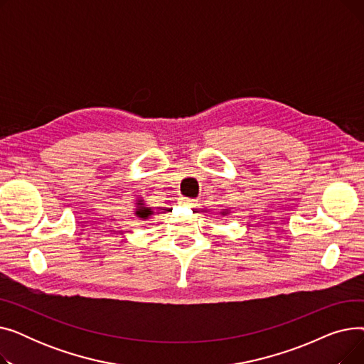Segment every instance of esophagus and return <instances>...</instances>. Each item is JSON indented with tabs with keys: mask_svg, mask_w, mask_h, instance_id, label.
Masks as SVG:
<instances>
[{
	"mask_svg": "<svg viewBox=\"0 0 364 364\" xmlns=\"http://www.w3.org/2000/svg\"><path fill=\"white\" fill-rule=\"evenodd\" d=\"M180 205L181 206H187V208H192V206H195V200L183 198V199H180Z\"/></svg>",
	"mask_w": 364,
	"mask_h": 364,
	"instance_id": "obj_1",
	"label": "esophagus"
}]
</instances>
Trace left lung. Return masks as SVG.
<instances>
[{"mask_svg":"<svg viewBox=\"0 0 364 364\" xmlns=\"http://www.w3.org/2000/svg\"><path fill=\"white\" fill-rule=\"evenodd\" d=\"M220 214H221V217H225V215L230 214V209H223V211H221Z\"/></svg>","mask_w":364,"mask_h":364,"instance_id":"8db88e82","label":"left lung"}]
</instances>
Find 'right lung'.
I'll return each instance as SVG.
<instances>
[{
  "label": "right lung",
  "mask_w": 364,
  "mask_h": 364,
  "mask_svg": "<svg viewBox=\"0 0 364 364\" xmlns=\"http://www.w3.org/2000/svg\"><path fill=\"white\" fill-rule=\"evenodd\" d=\"M158 209H153L151 206L146 205V200L143 198H137L136 200V209H134V215L139 217L141 221H147L153 214L158 213Z\"/></svg>",
  "instance_id": "add662e5"
}]
</instances>
